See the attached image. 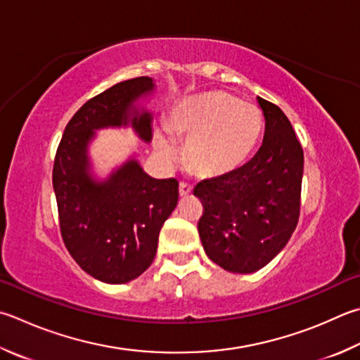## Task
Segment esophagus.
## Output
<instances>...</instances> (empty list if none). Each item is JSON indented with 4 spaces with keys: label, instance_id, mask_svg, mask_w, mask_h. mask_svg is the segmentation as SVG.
Returning <instances> with one entry per match:
<instances>
[{
    "label": "esophagus",
    "instance_id": "1",
    "mask_svg": "<svg viewBox=\"0 0 360 360\" xmlns=\"http://www.w3.org/2000/svg\"><path fill=\"white\" fill-rule=\"evenodd\" d=\"M192 186L191 184H187V182H179V195L181 197H187V195H191L192 193Z\"/></svg>",
    "mask_w": 360,
    "mask_h": 360
}]
</instances>
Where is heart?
I'll use <instances>...</instances> for the list:
<instances>
[{
    "instance_id": "1",
    "label": "heart",
    "mask_w": 360,
    "mask_h": 360,
    "mask_svg": "<svg viewBox=\"0 0 360 360\" xmlns=\"http://www.w3.org/2000/svg\"><path fill=\"white\" fill-rule=\"evenodd\" d=\"M167 130L174 140L187 141V162L195 173L224 178L252 158L263 132V115L236 96L211 89L176 102ZM155 149L165 159L174 154L173 143L160 134L155 136Z\"/></svg>"
}]
</instances>
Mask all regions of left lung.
Here are the masks:
<instances>
[{
  "instance_id": "8db88e82",
  "label": "left lung",
  "mask_w": 360,
  "mask_h": 360,
  "mask_svg": "<svg viewBox=\"0 0 360 360\" xmlns=\"http://www.w3.org/2000/svg\"><path fill=\"white\" fill-rule=\"evenodd\" d=\"M257 101L266 121L258 153L236 173L193 188L205 207L198 220L202 248L234 274H252L276 258L299 220L302 146L282 110Z\"/></svg>"
}]
</instances>
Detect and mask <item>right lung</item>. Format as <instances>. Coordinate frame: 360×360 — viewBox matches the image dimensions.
<instances>
[{
    "instance_id": "1",
    "label": "right lung",
    "mask_w": 360,
    "mask_h": 360,
    "mask_svg": "<svg viewBox=\"0 0 360 360\" xmlns=\"http://www.w3.org/2000/svg\"><path fill=\"white\" fill-rule=\"evenodd\" d=\"M154 80L139 77L116 83L89 99L64 129L53 165V191L64 244L91 277L127 283L141 276L158 252L162 225L174 211L179 182L154 179L130 158L107 179H97L89 159L96 130L132 127L153 140V113L139 105Z\"/></svg>"
}]
</instances>
